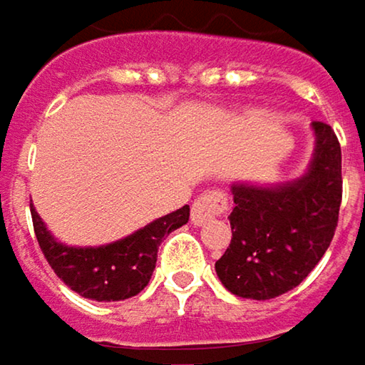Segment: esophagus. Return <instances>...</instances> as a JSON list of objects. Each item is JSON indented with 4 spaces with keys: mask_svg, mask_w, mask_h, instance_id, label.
Instances as JSON below:
<instances>
[{
    "mask_svg": "<svg viewBox=\"0 0 365 365\" xmlns=\"http://www.w3.org/2000/svg\"><path fill=\"white\" fill-rule=\"evenodd\" d=\"M226 207H228V195L224 191H205L203 195L197 197L191 207V222L195 226H201L207 220L224 214Z\"/></svg>",
    "mask_w": 365,
    "mask_h": 365,
    "instance_id": "esophagus-1",
    "label": "esophagus"
}]
</instances>
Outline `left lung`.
<instances>
[{
  "mask_svg": "<svg viewBox=\"0 0 365 365\" xmlns=\"http://www.w3.org/2000/svg\"><path fill=\"white\" fill-rule=\"evenodd\" d=\"M309 170L278 187L232 185V239L216 262L222 284L237 297L274 299L312 272L330 245L343 199L341 145L324 122H312Z\"/></svg>",
  "mask_w": 365,
  "mask_h": 365,
  "instance_id": "obj_1",
  "label": "left lung"
}]
</instances>
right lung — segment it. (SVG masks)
<instances>
[{"label": "right lung", "instance_id": "add662e5", "mask_svg": "<svg viewBox=\"0 0 365 365\" xmlns=\"http://www.w3.org/2000/svg\"><path fill=\"white\" fill-rule=\"evenodd\" d=\"M33 228L51 270L74 293L95 301H122L141 293L158 262V247L172 230L189 222V205L101 247H68L56 241L31 205Z\"/></svg>", "mask_w": 365, "mask_h": 365}]
</instances>
